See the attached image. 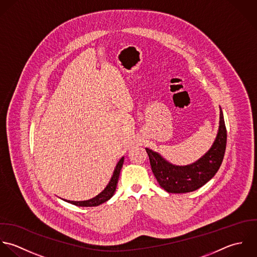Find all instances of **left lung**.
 Segmentation results:
<instances>
[{"label": "left lung", "instance_id": "8db88e82", "mask_svg": "<svg viewBox=\"0 0 257 257\" xmlns=\"http://www.w3.org/2000/svg\"><path fill=\"white\" fill-rule=\"evenodd\" d=\"M225 147L226 129L219 107V126L216 138L210 149L198 161L186 166H176L148 148L146 152L159 185L168 193L184 194L200 189L216 174L222 163Z\"/></svg>", "mask_w": 257, "mask_h": 257}]
</instances>
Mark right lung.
I'll list each match as a JSON object with an SVG mask.
<instances>
[{
	"instance_id": "add662e5",
	"label": "right lung",
	"mask_w": 257,
	"mask_h": 257,
	"mask_svg": "<svg viewBox=\"0 0 257 257\" xmlns=\"http://www.w3.org/2000/svg\"><path fill=\"white\" fill-rule=\"evenodd\" d=\"M123 162H124V157H122L119 160V162L117 163V165L114 169L113 175L111 177V180L109 181L106 188L103 190L99 195H97L93 199H90V200H87V201H81V202H74V201H67V200H64V201L69 203V204L78 205V206H97V205H101L103 203L107 202L108 200H110L113 197V195L116 191V187H117L120 171H121V168L123 166Z\"/></svg>"
}]
</instances>
